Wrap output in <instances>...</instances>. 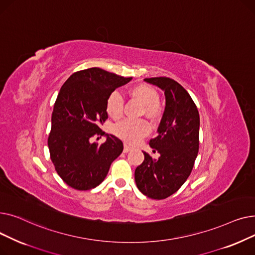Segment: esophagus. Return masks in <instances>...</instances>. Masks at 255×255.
<instances>
[{
    "mask_svg": "<svg viewBox=\"0 0 255 255\" xmlns=\"http://www.w3.org/2000/svg\"><path fill=\"white\" fill-rule=\"evenodd\" d=\"M131 146H129L127 143H125L124 144V153H128V152H130L131 151Z\"/></svg>",
    "mask_w": 255,
    "mask_h": 255,
    "instance_id": "esophagus-1",
    "label": "esophagus"
}]
</instances>
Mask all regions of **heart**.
<instances>
[{"mask_svg": "<svg viewBox=\"0 0 255 255\" xmlns=\"http://www.w3.org/2000/svg\"><path fill=\"white\" fill-rule=\"evenodd\" d=\"M130 96L137 99L143 105V113L150 119H157L161 113L158 104L157 91L146 85H139L129 91ZM106 112L112 118L119 119L124 112V100L118 91H114L106 99ZM150 124L145 120H124L115 127L116 134L127 142L133 143L150 132Z\"/></svg>", "mask_w": 255, "mask_h": 255, "instance_id": "obj_1", "label": "heart"}]
</instances>
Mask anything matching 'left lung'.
Returning a JSON list of instances; mask_svg holds the SVG:
<instances>
[{"mask_svg":"<svg viewBox=\"0 0 255 255\" xmlns=\"http://www.w3.org/2000/svg\"><path fill=\"white\" fill-rule=\"evenodd\" d=\"M164 91L165 110L158 135L150 140L154 159L143 152V162L134 178L139 191L153 199H164L177 192L190 176L199 148V114L190 95L169 77L144 78Z\"/></svg>","mask_w":255,"mask_h":255,"instance_id":"left-lung-1","label":"left lung"}]
</instances>
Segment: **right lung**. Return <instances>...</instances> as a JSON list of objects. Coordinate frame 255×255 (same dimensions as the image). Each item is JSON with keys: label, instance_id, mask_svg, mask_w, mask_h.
<instances>
[{"label": "right lung", "instance_id": "add662e5", "mask_svg": "<svg viewBox=\"0 0 255 255\" xmlns=\"http://www.w3.org/2000/svg\"><path fill=\"white\" fill-rule=\"evenodd\" d=\"M130 80L94 67L74 72L62 86L53 105L47 143L56 171L72 188H95L123 152V142L105 134L100 126L107 119V97ZM103 135V144L92 142L93 137Z\"/></svg>", "mask_w": 255, "mask_h": 255}]
</instances>
